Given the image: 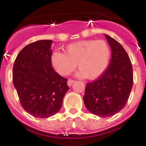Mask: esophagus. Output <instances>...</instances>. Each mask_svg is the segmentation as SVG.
<instances>
[{"label": "esophagus", "mask_w": 146, "mask_h": 146, "mask_svg": "<svg viewBox=\"0 0 146 146\" xmlns=\"http://www.w3.org/2000/svg\"><path fill=\"white\" fill-rule=\"evenodd\" d=\"M74 82V80H69L67 81V85H68V86H69V87H70V86L73 84V82Z\"/></svg>", "instance_id": "1"}]
</instances>
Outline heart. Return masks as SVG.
<instances>
[{
	"label": "heart",
	"mask_w": 146,
	"mask_h": 146,
	"mask_svg": "<svg viewBox=\"0 0 146 146\" xmlns=\"http://www.w3.org/2000/svg\"><path fill=\"white\" fill-rule=\"evenodd\" d=\"M111 57L109 45L103 40H86L67 45L64 53L55 51L51 62L55 71L62 76L69 75L75 69L77 75L95 80L106 71Z\"/></svg>",
	"instance_id": "obj_1"
}]
</instances>
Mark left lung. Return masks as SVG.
Instances as JSON below:
<instances>
[{"mask_svg": "<svg viewBox=\"0 0 146 146\" xmlns=\"http://www.w3.org/2000/svg\"><path fill=\"white\" fill-rule=\"evenodd\" d=\"M112 51L108 68L96 80L88 83L83 101L92 114L110 117L126 105L133 86V70L126 50L116 40L104 34Z\"/></svg>", "mask_w": 146, "mask_h": 146, "instance_id": "8db88e82", "label": "left lung"}]
</instances>
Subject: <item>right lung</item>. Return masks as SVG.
I'll list each match as a JSON object with an SVG mask.
<instances>
[{"label":"right lung","mask_w":146,"mask_h":146,"mask_svg":"<svg viewBox=\"0 0 146 146\" xmlns=\"http://www.w3.org/2000/svg\"><path fill=\"white\" fill-rule=\"evenodd\" d=\"M52 40H38L19 52L13 66V84L23 109L36 118L60 110L69 90L67 80L52 68Z\"/></svg>","instance_id":"1"}]
</instances>
